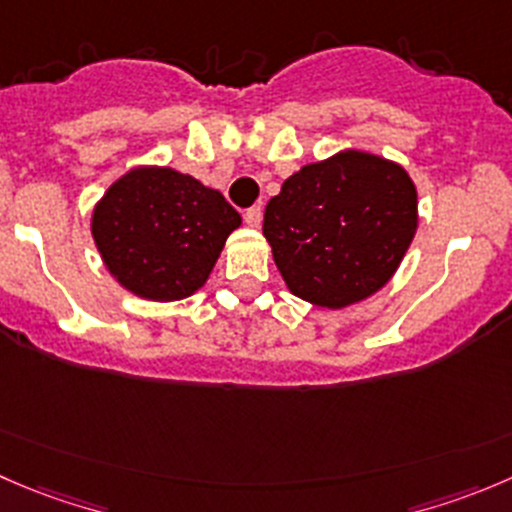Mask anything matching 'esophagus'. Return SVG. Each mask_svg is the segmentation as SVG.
<instances>
[{
  "label": "esophagus",
  "mask_w": 512,
  "mask_h": 512,
  "mask_svg": "<svg viewBox=\"0 0 512 512\" xmlns=\"http://www.w3.org/2000/svg\"><path fill=\"white\" fill-rule=\"evenodd\" d=\"M245 222L250 227H260V222H262V207L260 205H255V207H250V210L245 212Z\"/></svg>",
  "instance_id": "34e87169"
}]
</instances>
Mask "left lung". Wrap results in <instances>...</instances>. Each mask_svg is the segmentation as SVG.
<instances>
[{
    "instance_id": "8db88e82",
    "label": "left lung",
    "mask_w": 512,
    "mask_h": 512,
    "mask_svg": "<svg viewBox=\"0 0 512 512\" xmlns=\"http://www.w3.org/2000/svg\"><path fill=\"white\" fill-rule=\"evenodd\" d=\"M418 230V190L385 157L345 150L305 165L265 207L262 235L292 295L327 310L388 285Z\"/></svg>"
}]
</instances>
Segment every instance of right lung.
<instances>
[{
  "mask_svg": "<svg viewBox=\"0 0 512 512\" xmlns=\"http://www.w3.org/2000/svg\"><path fill=\"white\" fill-rule=\"evenodd\" d=\"M240 225L222 192L172 167H135L92 212L94 245L109 275L155 302L195 295Z\"/></svg>",
  "mask_w": 512,
  "mask_h": 512,
  "instance_id": "1",
  "label": "right lung"
}]
</instances>
